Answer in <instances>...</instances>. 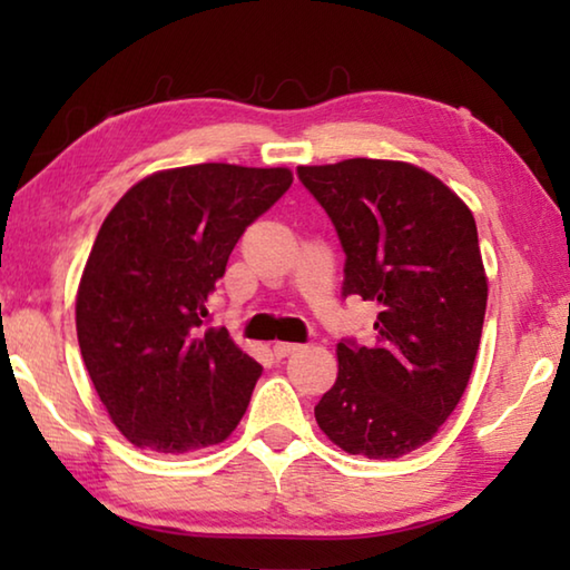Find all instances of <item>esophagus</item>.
Masks as SVG:
<instances>
[{
	"mask_svg": "<svg viewBox=\"0 0 570 570\" xmlns=\"http://www.w3.org/2000/svg\"><path fill=\"white\" fill-rule=\"evenodd\" d=\"M298 350H302V344H294V342H276L274 344V354L278 356V360H284V356H288V354H296Z\"/></svg>",
	"mask_w": 570,
	"mask_h": 570,
	"instance_id": "34e87169",
	"label": "esophagus"
}]
</instances>
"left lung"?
Wrapping results in <instances>:
<instances>
[{"mask_svg": "<svg viewBox=\"0 0 570 570\" xmlns=\"http://www.w3.org/2000/svg\"><path fill=\"white\" fill-rule=\"evenodd\" d=\"M346 254L344 296L380 306L374 344H336L340 374L314 407L350 455L394 460L438 435L465 392L488 304L472 210L404 160L298 166Z\"/></svg>", "mask_w": 570, "mask_h": 570, "instance_id": "1", "label": "left lung"}]
</instances>
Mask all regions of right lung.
Listing matches in <instances>:
<instances>
[{
    "label": "right lung",
    "instance_id": "add662e5",
    "mask_svg": "<svg viewBox=\"0 0 570 570\" xmlns=\"http://www.w3.org/2000/svg\"><path fill=\"white\" fill-rule=\"evenodd\" d=\"M292 180L288 168H168L135 183L102 220L77 286V342L135 448H210L244 417L262 364L224 326L204 330L206 304L246 226Z\"/></svg>",
    "mask_w": 570,
    "mask_h": 570
}]
</instances>
